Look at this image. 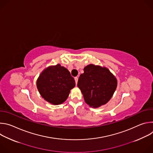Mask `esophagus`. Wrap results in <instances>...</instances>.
Masks as SVG:
<instances>
[{
	"instance_id": "34e87169",
	"label": "esophagus",
	"mask_w": 153,
	"mask_h": 153,
	"mask_svg": "<svg viewBox=\"0 0 153 153\" xmlns=\"http://www.w3.org/2000/svg\"><path fill=\"white\" fill-rule=\"evenodd\" d=\"M74 80H75V82H76V85H77V81H78V77H74Z\"/></svg>"
}]
</instances>
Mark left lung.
Wrapping results in <instances>:
<instances>
[{"mask_svg": "<svg viewBox=\"0 0 153 153\" xmlns=\"http://www.w3.org/2000/svg\"><path fill=\"white\" fill-rule=\"evenodd\" d=\"M79 76L77 86L85 102L93 108L106 104L112 97L117 85L115 76L105 67L90 64Z\"/></svg>", "mask_w": 153, "mask_h": 153, "instance_id": "left-lung-1", "label": "left lung"}]
</instances>
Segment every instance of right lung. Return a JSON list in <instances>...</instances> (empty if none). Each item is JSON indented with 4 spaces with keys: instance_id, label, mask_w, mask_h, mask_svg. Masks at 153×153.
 <instances>
[{
    "instance_id": "obj_1",
    "label": "right lung",
    "mask_w": 153,
    "mask_h": 153,
    "mask_svg": "<svg viewBox=\"0 0 153 153\" xmlns=\"http://www.w3.org/2000/svg\"><path fill=\"white\" fill-rule=\"evenodd\" d=\"M36 84L42 97L53 105L61 104L66 100L70 90L76 85L70 71L60 64L43 70Z\"/></svg>"
}]
</instances>
